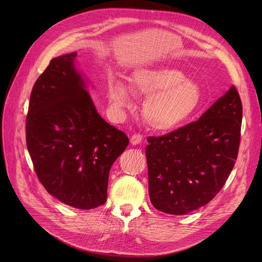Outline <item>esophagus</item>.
Here are the masks:
<instances>
[{
	"mask_svg": "<svg viewBox=\"0 0 262 262\" xmlns=\"http://www.w3.org/2000/svg\"><path fill=\"white\" fill-rule=\"evenodd\" d=\"M143 140V136L140 135V134H134L132 137H130V143L133 145H137V144H140Z\"/></svg>",
	"mask_w": 262,
	"mask_h": 262,
	"instance_id": "obj_1",
	"label": "esophagus"
}]
</instances>
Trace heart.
Wrapping results in <instances>:
<instances>
[{
    "label": "heart",
    "mask_w": 262,
    "mask_h": 262,
    "mask_svg": "<svg viewBox=\"0 0 262 262\" xmlns=\"http://www.w3.org/2000/svg\"><path fill=\"white\" fill-rule=\"evenodd\" d=\"M133 93L147 98L142 116L148 125L157 130H169L182 125L195 113L202 101L196 82L171 67L144 68L134 72L130 79ZM109 98L119 110L132 103L128 87L122 81L110 85Z\"/></svg>",
    "instance_id": "b5f03b06"
}]
</instances>
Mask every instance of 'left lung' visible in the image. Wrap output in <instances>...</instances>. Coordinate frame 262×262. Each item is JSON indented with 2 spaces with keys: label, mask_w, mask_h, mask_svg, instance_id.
Instances as JSON below:
<instances>
[{
  "label": "left lung",
  "mask_w": 262,
  "mask_h": 262,
  "mask_svg": "<svg viewBox=\"0 0 262 262\" xmlns=\"http://www.w3.org/2000/svg\"><path fill=\"white\" fill-rule=\"evenodd\" d=\"M241 121V100L231 86L198 121L148 137V194L156 209L186 214L219 193L238 156Z\"/></svg>",
  "instance_id": "left-lung-1"
}]
</instances>
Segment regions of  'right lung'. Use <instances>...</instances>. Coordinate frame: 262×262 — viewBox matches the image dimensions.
I'll return each mask as SVG.
<instances>
[{
  "label": "right lung",
  "mask_w": 262,
  "mask_h": 262,
  "mask_svg": "<svg viewBox=\"0 0 262 262\" xmlns=\"http://www.w3.org/2000/svg\"><path fill=\"white\" fill-rule=\"evenodd\" d=\"M77 53L55 57L36 80L26 117V145L51 195L78 209L105 204L110 168L128 138L98 113Z\"/></svg>",
  "instance_id": "add662e5"
}]
</instances>
